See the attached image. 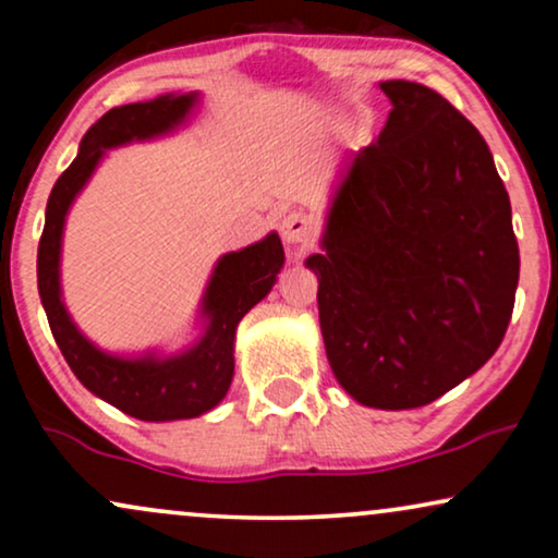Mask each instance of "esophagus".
<instances>
[{
	"mask_svg": "<svg viewBox=\"0 0 558 558\" xmlns=\"http://www.w3.org/2000/svg\"><path fill=\"white\" fill-rule=\"evenodd\" d=\"M280 235H283L286 243L296 248L312 246L317 235V220L304 209H296V213L286 215L283 222H280Z\"/></svg>",
	"mask_w": 558,
	"mask_h": 558,
	"instance_id": "obj_1",
	"label": "esophagus"
}]
</instances>
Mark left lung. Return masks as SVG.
<instances>
[{
  "instance_id": "left-lung-1",
  "label": "left lung",
  "mask_w": 558,
  "mask_h": 558,
  "mask_svg": "<svg viewBox=\"0 0 558 558\" xmlns=\"http://www.w3.org/2000/svg\"><path fill=\"white\" fill-rule=\"evenodd\" d=\"M386 128L332 202L317 306L332 375L364 407L417 409L496 354L520 246L480 131L414 81H386Z\"/></svg>"
}]
</instances>
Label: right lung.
Masks as SVG:
<instances>
[{
	"instance_id": "obj_1",
	"label": "right lung",
	"mask_w": 558,
	"mask_h": 558,
	"mask_svg": "<svg viewBox=\"0 0 558 558\" xmlns=\"http://www.w3.org/2000/svg\"><path fill=\"white\" fill-rule=\"evenodd\" d=\"M194 99V94L159 96L155 101H136L101 114L83 136L78 157L57 178L38 241V293L47 310L49 328L70 369L99 399L146 422L198 417L222 401L233 380L235 328L243 315L270 293L275 275L286 259L278 233H270L265 241L226 254L217 262L204 296V312L209 317L207 332L194 349L175 360L107 356L70 323L60 301V239L70 202L88 181L105 149L131 138H149L170 131L185 118Z\"/></svg>"
}]
</instances>
